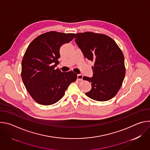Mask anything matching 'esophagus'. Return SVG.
Listing matches in <instances>:
<instances>
[{"instance_id":"1","label":"esophagus","mask_w":150,"mask_h":150,"mask_svg":"<svg viewBox=\"0 0 150 150\" xmlns=\"http://www.w3.org/2000/svg\"><path fill=\"white\" fill-rule=\"evenodd\" d=\"M83 79V75L81 74L77 75V79L79 81H82Z\"/></svg>"}]
</instances>
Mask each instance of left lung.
<instances>
[{"instance_id":"1","label":"left lung","mask_w":150,"mask_h":150,"mask_svg":"<svg viewBox=\"0 0 150 150\" xmlns=\"http://www.w3.org/2000/svg\"><path fill=\"white\" fill-rule=\"evenodd\" d=\"M75 42L85 58L94 62L93 76H83L91 82V90L85 93L96 101H108L114 97L125 76L123 53L110 37L92 32L76 34Z\"/></svg>"}]
</instances>
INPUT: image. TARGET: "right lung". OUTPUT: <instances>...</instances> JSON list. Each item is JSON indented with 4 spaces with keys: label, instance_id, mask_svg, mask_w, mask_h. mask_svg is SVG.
Instances as JSON below:
<instances>
[{
    "label": "right lung",
    "instance_id": "obj_1",
    "mask_svg": "<svg viewBox=\"0 0 150 150\" xmlns=\"http://www.w3.org/2000/svg\"><path fill=\"white\" fill-rule=\"evenodd\" d=\"M75 34L50 31L36 37L28 46L22 61L21 77L25 87L38 104L51 105L65 94L77 75L72 71L62 72L59 64L60 49L68 43Z\"/></svg>",
    "mask_w": 150,
    "mask_h": 150
}]
</instances>
